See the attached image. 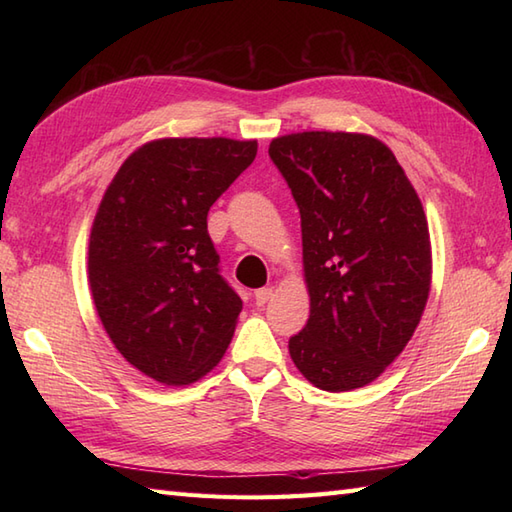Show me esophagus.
<instances>
[{
  "mask_svg": "<svg viewBox=\"0 0 512 512\" xmlns=\"http://www.w3.org/2000/svg\"><path fill=\"white\" fill-rule=\"evenodd\" d=\"M270 299H273V288H259L255 290V303L257 306H264V303H268Z\"/></svg>",
  "mask_w": 512,
  "mask_h": 512,
  "instance_id": "1",
  "label": "esophagus"
}]
</instances>
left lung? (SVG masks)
<instances>
[{"label":"left lung","instance_id":"1","mask_svg":"<svg viewBox=\"0 0 512 512\" xmlns=\"http://www.w3.org/2000/svg\"><path fill=\"white\" fill-rule=\"evenodd\" d=\"M301 213L310 319L288 341L314 387H365L416 332L431 290V239L391 149L350 132L279 136L268 147Z\"/></svg>","mask_w":512,"mask_h":512}]
</instances>
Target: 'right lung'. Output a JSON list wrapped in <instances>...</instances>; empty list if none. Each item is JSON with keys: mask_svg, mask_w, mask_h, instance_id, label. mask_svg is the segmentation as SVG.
I'll list each match as a JSON object with an SVG mask.
<instances>
[{"mask_svg": "<svg viewBox=\"0 0 512 512\" xmlns=\"http://www.w3.org/2000/svg\"><path fill=\"white\" fill-rule=\"evenodd\" d=\"M255 156L257 140H151L116 171L96 211V312L125 361L158 383H195L233 339L242 299L220 275L206 215Z\"/></svg>", "mask_w": 512, "mask_h": 512, "instance_id": "right-lung-1", "label": "right lung"}]
</instances>
